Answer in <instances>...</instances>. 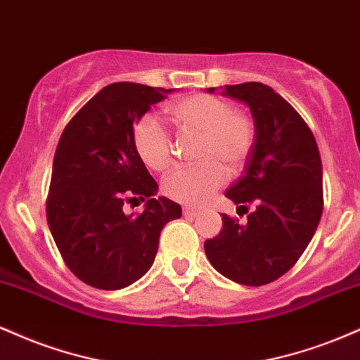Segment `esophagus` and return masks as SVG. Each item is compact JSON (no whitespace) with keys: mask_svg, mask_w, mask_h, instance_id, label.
<instances>
[{"mask_svg":"<svg viewBox=\"0 0 360 360\" xmlns=\"http://www.w3.org/2000/svg\"><path fill=\"white\" fill-rule=\"evenodd\" d=\"M183 213H184V217H198V214H200V210H194V208H189V206H184Z\"/></svg>","mask_w":360,"mask_h":360,"instance_id":"34e87169","label":"esophagus"}]
</instances>
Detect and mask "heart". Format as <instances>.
Instances as JSON below:
<instances>
[{"mask_svg": "<svg viewBox=\"0 0 360 360\" xmlns=\"http://www.w3.org/2000/svg\"><path fill=\"white\" fill-rule=\"evenodd\" d=\"M184 135L201 137V166L179 167L164 179V193L177 203L205 205L226 181V171L238 172L255 142L254 120L233 110L229 101L210 94H191L167 108ZM134 146L148 169L162 172L172 164V140L155 118H142L134 128Z\"/></svg>", "mask_w": 360, "mask_h": 360, "instance_id": "1", "label": "heart"}]
</instances>
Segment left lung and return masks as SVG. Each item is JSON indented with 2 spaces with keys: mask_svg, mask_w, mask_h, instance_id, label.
<instances>
[{
  "mask_svg": "<svg viewBox=\"0 0 360 360\" xmlns=\"http://www.w3.org/2000/svg\"><path fill=\"white\" fill-rule=\"evenodd\" d=\"M221 89L249 106L255 125L245 172L225 196L255 210L245 225L223 214L221 232L205 242V252L225 278L262 286L286 274L315 235L323 212L320 152L298 111L269 86L243 82Z\"/></svg>",
  "mask_w": 360,
  "mask_h": 360,
  "instance_id": "left-lung-1",
  "label": "left lung"
}]
</instances>
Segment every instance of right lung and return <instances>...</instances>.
Returning a JSON list of instances; mask_svg holds the SVG:
<instances>
[{"instance_id": "obj_1", "label": "right lung", "mask_w": 360, "mask_h": 360, "mask_svg": "<svg viewBox=\"0 0 360 360\" xmlns=\"http://www.w3.org/2000/svg\"><path fill=\"white\" fill-rule=\"evenodd\" d=\"M172 89L113 82L94 94L62 131L52 166L47 221L65 266L82 283L115 291L154 264L160 230L181 206L154 198L155 179L134 146V125ZM146 201L134 217L122 212Z\"/></svg>"}]
</instances>
